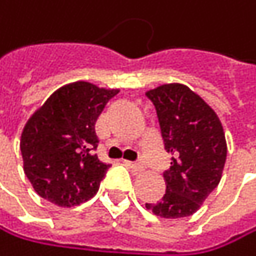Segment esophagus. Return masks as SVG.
<instances>
[{
  "instance_id": "1",
  "label": "esophagus",
  "mask_w": 256,
  "mask_h": 256,
  "mask_svg": "<svg viewBox=\"0 0 256 256\" xmlns=\"http://www.w3.org/2000/svg\"><path fill=\"white\" fill-rule=\"evenodd\" d=\"M126 165L130 168V171L135 174V176H138V174H141L142 171H144V166L142 165H138V164H132V162H126Z\"/></svg>"
}]
</instances>
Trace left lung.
<instances>
[{"mask_svg":"<svg viewBox=\"0 0 256 256\" xmlns=\"http://www.w3.org/2000/svg\"><path fill=\"white\" fill-rule=\"evenodd\" d=\"M153 102L165 150L172 156L164 174L166 192L147 210L164 219L192 216L219 184L226 140L214 109L189 86L172 82L146 92Z\"/></svg>","mask_w":256,"mask_h":256,"instance_id":"obj_1","label":"left lung"}]
</instances>
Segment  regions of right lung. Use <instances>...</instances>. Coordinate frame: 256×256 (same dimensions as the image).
<instances>
[{
	"label": "right lung",
	"instance_id": "obj_1",
	"mask_svg": "<svg viewBox=\"0 0 256 256\" xmlns=\"http://www.w3.org/2000/svg\"><path fill=\"white\" fill-rule=\"evenodd\" d=\"M118 92L86 80L70 82L28 118L20 135L24 172L43 200L68 208L97 194L109 164L92 153L98 142L94 124Z\"/></svg>",
	"mask_w": 256,
	"mask_h": 256
}]
</instances>
